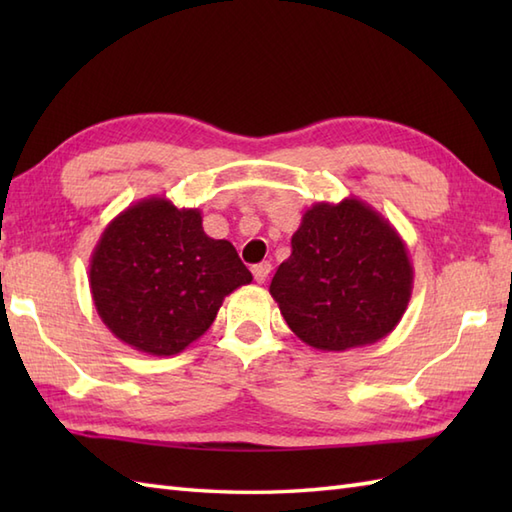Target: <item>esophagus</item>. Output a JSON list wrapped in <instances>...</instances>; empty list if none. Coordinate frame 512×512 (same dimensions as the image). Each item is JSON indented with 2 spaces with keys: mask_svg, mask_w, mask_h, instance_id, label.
<instances>
[{
  "mask_svg": "<svg viewBox=\"0 0 512 512\" xmlns=\"http://www.w3.org/2000/svg\"><path fill=\"white\" fill-rule=\"evenodd\" d=\"M268 275H270V264L268 262H262V264L253 266V277H255L257 284H264V281L268 279Z\"/></svg>",
  "mask_w": 512,
  "mask_h": 512,
  "instance_id": "esophagus-1",
  "label": "esophagus"
}]
</instances>
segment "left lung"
<instances>
[{
    "mask_svg": "<svg viewBox=\"0 0 512 512\" xmlns=\"http://www.w3.org/2000/svg\"><path fill=\"white\" fill-rule=\"evenodd\" d=\"M411 290L405 239L354 195L314 202L303 213L292 253L270 281L288 328L321 352L385 339L405 314Z\"/></svg>",
    "mask_w": 512,
    "mask_h": 512,
    "instance_id": "1",
    "label": "left lung"
}]
</instances>
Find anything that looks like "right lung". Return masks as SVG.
Wrapping results in <instances>:
<instances>
[{
    "mask_svg": "<svg viewBox=\"0 0 512 512\" xmlns=\"http://www.w3.org/2000/svg\"><path fill=\"white\" fill-rule=\"evenodd\" d=\"M250 281L235 246L204 233L200 209H178L158 195L118 213L90 259L101 321L151 356L187 350L211 328L224 297Z\"/></svg>",
    "mask_w": 512,
    "mask_h": 512,
    "instance_id": "right-lung-1",
    "label": "right lung"
}]
</instances>
